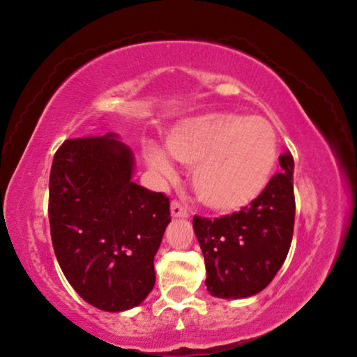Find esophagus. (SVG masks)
I'll return each instance as SVG.
<instances>
[{
  "instance_id": "1",
  "label": "esophagus",
  "mask_w": 357,
  "mask_h": 357,
  "mask_svg": "<svg viewBox=\"0 0 357 357\" xmlns=\"http://www.w3.org/2000/svg\"><path fill=\"white\" fill-rule=\"evenodd\" d=\"M170 216L172 218H188L190 213L182 203L172 202V204H170Z\"/></svg>"
}]
</instances>
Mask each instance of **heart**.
<instances>
[{"mask_svg":"<svg viewBox=\"0 0 357 357\" xmlns=\"http://www.w3.org/2000/svg\"><path fill=\"white\" fill-rule=\"evenodd\" d=\"M165 148L185 165H195L192 183L209 208L234 211L252 203L268 187L278 160L275 126L261 116L204 114L178 121L165 136ZM159 144L148 141L143 155L159 177L174 165Z\"/></svg>","mask_w":357,"mask_h":357,"instance_id":"1","label":"heart"}]
</instances>
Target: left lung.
I'll use <instances>...</instances> for the list:
<instances>
[{"label":"left lung","instance_id":"1","mask_svg":"<svg viewBox=\"0 0 357 357\" xmlns=\"http://www.w3.org/2000/svg\"><path fill=\"white\" fill-rule=\"evenodd\" d=\"M281 172L250 206L231 216L193 218L206 265V289L219 299L255 296L284 263L294 232V159L280 155Z\"/></svg>","mask_w":357,"mask_h":357}]
</instances>
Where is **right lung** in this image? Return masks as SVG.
<instances>
[{"label":"right lung","instance_id":"right-lung-1","mask_svg":"<svg viewBox=\"0 0 357 357\" xmlns=\"http://www.w3.org/2000/svg\"><path fill=\"white\" fill-rule=\"evenodd\" d=\"M133 170V151L116 133L66 139L50 170L56 260L73 289L105 312L133 309L153 291L170 222L169 198L135 183Z\"/></svg>","mask_w":357,"mask_h":357}]
</instances>
